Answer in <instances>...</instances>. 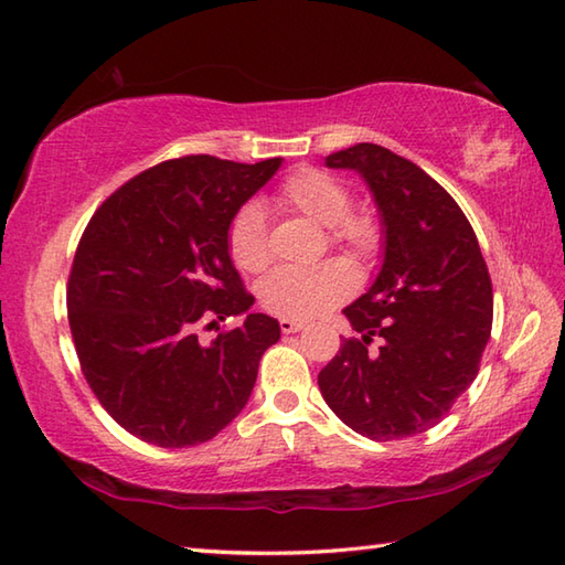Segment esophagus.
Segmentation results:
<instances>
[{
  "instance_id": "esophagus-1",
  "label": "esophagus",
  "mask_w": 565,
  "mask_h": 565,
  "mask_svg": "<svg viewBox=\"0 0 565 565\" xmlns=\"http://www.w3.org/2000/svg\"><path fill=\"white\" fill-rule=\"evenodd\" d=\"M279 328L284 334H294L298 330H303V322L301 320H294V318H281L279 320Z\"/></svg>"
}]
</instances>
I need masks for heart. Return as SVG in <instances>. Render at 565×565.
<instances>
[{
  "mask_svg": "<svg viewBox=\"0 0 565 565\" xmlns=\"http://www.w3.org/2000/svg\"><path fill=\"white\" fill-rule=\"evenodd\" d=\"M279 201L310 221L328 225L332 239L354 249H369L376 245V223L366 213H350L352 194L338 177L316 167L286 177L279 189ZM227 249L239 269L262 271L269 264L267 218L259 203H243L227 225ZM352 274L347 264L328 259L313 267L274 269L259 284V301L269 313L284 318H316L352 294Z\"/></svg>",
  "mask_w": 565,
  "mask_h": 565,
  "instance_id": "b5f03b06",
  "label": "heart"
}]
</instances>
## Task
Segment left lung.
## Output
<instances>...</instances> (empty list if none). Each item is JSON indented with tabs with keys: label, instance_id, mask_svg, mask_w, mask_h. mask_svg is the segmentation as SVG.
I'll return each instance as SVG.
<instances>
[{
	"label": "left lung",
	"instance_id": "8db88e82",
	"mask_svg": "<svg viewBox=\"0 0 565 565\" xmlns=\"http://www.w3.org/2000/svg\"><path fill=\"white\" fill-rule=\"evenodd\" d=\"M364 179L383 225V264L318 374L322 398L347 427L388 441L419 435L471 386L493 326V286L471 223L411 160L374 142L326 158ZM380 340V350L367 344Z\"/></svg>",
	"mask_w": 565,
	"mask_h": 565
}]
</instances>
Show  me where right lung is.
Masks as SVG:
<instances>
[{
  "instance_id": "1",
  "label": "right lung",
  "mask_w": 565,
  "mask_h": 565,
  "mask_svg": "<svg viewBox=\"0 0 565 565\" xmlns=\"http://www.w3.org/2000/svg\"><path fill=\"white\" fill-rule=\"evenodd\" d=\"M279 167L281 158L167 160L92 215L67 281L70 330L89 388L138 439L194 447L247 405L279 322L248 313L211 343L195 330L255 303L233 267L227 225Z\"/></svg>"
}]
</instances>
